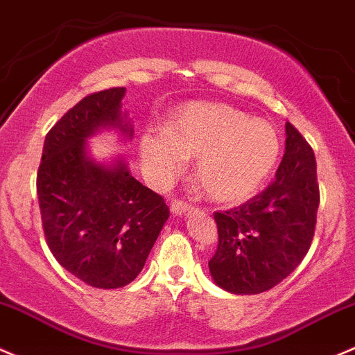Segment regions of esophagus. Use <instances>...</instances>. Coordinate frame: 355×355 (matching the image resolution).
Wrapping results in <instances>:
<instances>
[{
    "instance_id": "obj_1",
    "label": "esophagus",
    "mask_w": 355,
    "mask_h": 355,
    "mask_svg": "<svg viewBox=\"0 0 355 355\" xmlns=\"http://www.w3.org/2000/svg\"><path fill=\"white\" fill-rule=\"evenodd\" d=\"M170 209L175 216H180V214H185V212L192 211V207H190L187 202H184V200H173Z\"/></svg>"
}]
</instances>
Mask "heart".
I'll return each instance as SVG.
<instances>
[{
	"label": "heart",
	"mask_w": 355,
	"mask_h": 355,
	"mask_svg": "<svg viewBox=\"0 0 355 355\" xmlns=\"http://www.w3.org/2000/svg\"><path fill=\"white\" fill-rule=\"evenodd\" d=\"M281 153L275 129L262 119L246 117L226 103L197 102L170 119L165 134L141 137V158L158 184L173 180L190 158L209 199L233 204L262 187Z\"/></svg>",
	"instance_id": "obj_1"
}]
</instances>
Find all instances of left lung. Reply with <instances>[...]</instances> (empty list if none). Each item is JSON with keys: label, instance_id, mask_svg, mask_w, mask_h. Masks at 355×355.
Wrapping results in <instances>:
<instances>
[{"label": "left lung", "instance_id": "1", "mask_svg": "<svg viewBox=\"0 0 355 355\" xmlns=\"http://www.w3.org/2000/svg\"><path fill=\"white\" fill-rule=\"evenodd\" d=\"M320 206L316 159L293 124L270 185L225 212H214L218 250L209 260L212 279L231 294H259L284 281L311 246Z\"/></svg>", "mask_w": 355, "mask_h": 355}]
</instances>
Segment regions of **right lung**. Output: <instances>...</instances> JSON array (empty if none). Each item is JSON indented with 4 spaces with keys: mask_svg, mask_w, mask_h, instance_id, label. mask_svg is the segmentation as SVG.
Listing matches in <instances>:
<instances>
[{
    "mask_svg": "<svg viewBox=\"0 0 355 355\" xmlns=\"http://www.w3.org/2000/svg\"><path fill=\"white\" fill-rule=\"evenodd\" d=\"M125 88L92 93L47 132L37 171L46 241L59 263L98 289L128 286L170 216L165 199L130 175L128 163L89 158L87 139L100 129L132 139L122 112Z\"/></svg>",
    "mask_w": 355,
    "mask_h": 355,
    "instance_id": "1",
    "label": "right lung"
}]
</instances>
